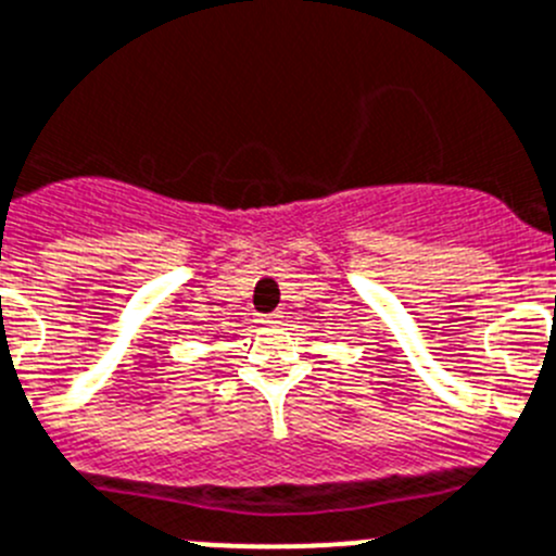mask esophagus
Instances as JSON below:
<instances>
[{
    "instance_id": "1",
    "label": "esophagus",
    "mask_w": 556,
    "mask_h": 556,
    "mask_svg": "<svg viewBox=\"0 0 556 556\" xmlns=\"http://www.w3.org/2000/svg\"><path fill=\"white\" fill-rule=\"evenodd\" d=\"M261 323H266V326H274V323H279V315H266V317H261Z\"/></svg>"
}]
</instances>
